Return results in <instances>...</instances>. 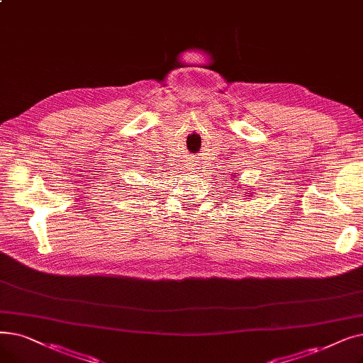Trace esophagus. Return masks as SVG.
<instances>
[{
    "mask_svg": "<svg viewBox=\"0 0 363 363\" xmlns=\"http://www.w3.org/2000/svg\"><path fill=\"white\" fill-rule=\"evenodd\" d=\"M194 169H197V167H194Z\"/></svg>",
    "mask_w": 363,
    "mask_h": 363,
    "instance_id": "obj_1",
    "label": "esophagus"
}]
</instances>
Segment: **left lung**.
I'll return each instance as SVG.
<instances>
[{
  "mask_svg": "<svg viewBox=\"0 0 363 363\" xmlns=\"http://www.w3.org/2000/svg\"><path fill=\"white\" fill-rule=\"evenodd\" d=\"M234 181H239V179H234ZM243 190H245V193L247 191V185H245V186H243ZM247 194H250V193H247Z\"/></svg>",
  "mask_w": 363,
  "mask_h": 363,
  "instance_id": "left-lung-1",
  "label": "left lung"
}]
</instances>
